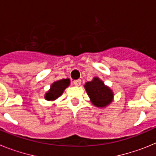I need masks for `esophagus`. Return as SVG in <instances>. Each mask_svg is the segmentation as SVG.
I'll return each instance as SVG.
<instances>
[{
    "mask_svg": "<svg viewBox=\"0 0 156 156\" xmlns=\"http://www.w3.org/2000/svg\"><path fill=\"white\" fill-rule=\"evenodd\" d=\"M73 83H74V86H79L80 85H81V80H75V81H74Z\"/></svg>",
    "mask_w": 156,
    "mask_h": 156,
    "instance_id": "esophagus-1",
    "label": "esophagus"
}]
</instances>
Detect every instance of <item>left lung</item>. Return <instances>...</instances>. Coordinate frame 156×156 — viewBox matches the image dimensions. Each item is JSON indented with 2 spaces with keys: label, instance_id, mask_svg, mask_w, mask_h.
I'll return each instance as SVG.
<instances>
[{
  "label": "left lung",
  "instance_id": "1",
  "mask_svg": "<svg viewBox=\"0 0 156 156\" xmlns=\"http://www.w3.org/2000/svg\"><path fill=\"white\" fill-rule=\"evenodd\" d=\"M86 93L89 95L92 104L98 108H104L113 101V92L108 86H105L103 81L95 77L91 82L85 85Z\"/></svg>",
  "mask_w": 156,
  "mask_h": 156
}]
</instances>
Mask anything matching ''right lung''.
<instances>
[{
    "mask_svg": "<svg viewBox=\"0 0 156 156\" xmlns=\"http://www.w3.org/2000/svg\"><path fill=\"white\" fill-rule=\"evenodd\" d=\"M70 79H61L59 81L53 82L51 86V88L47 93H45L44 98L47 101H55L58 97H59L63 94V91L70 85Z\"/></svg>",
    "mask_w": 156,
    "mask_h": 156,
    "instance_id": "obj_1",
    "label": "right lung"
}]
</instances>
